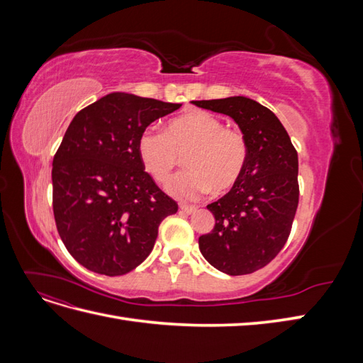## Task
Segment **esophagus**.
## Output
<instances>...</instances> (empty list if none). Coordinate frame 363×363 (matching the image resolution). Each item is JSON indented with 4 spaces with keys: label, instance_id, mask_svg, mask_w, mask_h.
Instances as JSON below:
<instances>
[{
    "label": "esophagus",
    "instance_id": "esophagus-1",
    "mask_svg": "<svg viewBox=\"0 0 363 363\" xmlns=\"http://www.w3.org/2000/svg\"><path fill=\"white\" fill-rule=\"evenodd\" d=\"M180 211L188 213V215H192L196 212V207L195 206H188V204H180Z\"/></svg>",
    "mask_w": 363,
    "mask_h": 363
}]
</instances>
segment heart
Instances as JSON below:
<instances>
[{"instance_id": "b5f03b06", "label": "heart", "mask_w": 363, "mask_h": 363, "mask_svg": "<svg viewBox=\"0 0 363 363\" xmlns=\"http://www.w3.org/2000/svg\"><path fill=\"white\" fill-rule=\"evenodd\" d=\"M142 168L156 183H167L184 156L188 168L175 175L168 191L183 200H196L208 191L225 192L240 180L250 147L239 128L204 111L169 119L162 133L145 130L138 139Z\"/></svg>"}]
</instances>
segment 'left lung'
I'll return each mask as SVG.
<instances>
[{
  "instance_id": "1",
  "label": "left lung",
  "mask_w": 363,
  "mask_h": 363,
  "mask_svg": "<svg viewBox=\"0 0 363 363\" xmlns=\"http://www.w3.org/2000/svg\"><path fill=\"white\" fill-rule=\"evenodd\" d=\"M235 119L250 147L247 168L223 199L208 204L211 233L199 239L204 259L228 276L251 274L276 257L298 207V155L268 107L247 96L192 101Z\"/></svg>"
}]
</instances>
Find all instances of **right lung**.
<instances>
[{
    "label": "right lung",
    "mask_w": 363,
    "mask_h": 363,
    "mask_svg": "<svg viewBox=\"0 0 363 363\" xmlns=\"http://www.w3.org/2000/svg\"><path fill=\"white\" fill-rule=\"evenodd\" d=\"M182 104L108 94L74 116L52 159V212L69 255L123 276L144 262L179 206L142 168L138 139Z\"/></svg>",
    "instance_id": "1"
}]
</instances>
